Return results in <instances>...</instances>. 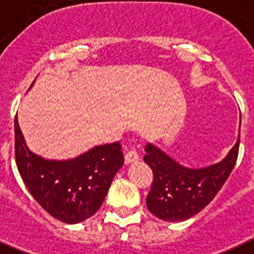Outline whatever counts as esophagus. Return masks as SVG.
I'll list each match as a JSON object with an SVG mask.
<instances>
[{"instance_id": "obj_1", "label": "esophagus", "mask_w": 254, "mask_h": 254, "mask_svg": "<svg viewBox=\"0 0 254 254\" xmlns=\"http://www.w3.org/2000/svg\"><path fill=\"white\" fill-rule=\"evenodd\" d=\"M137 160H139V154H137V152H136L135 149H129L128 152L126 153L125 162L127 163V165L132 162H136Z\"/></svg>"}]
</instances>
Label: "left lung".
I'll list each match as a JSON object with an SVG mask.
<instances>
[{
  "mask_svg": "<svg viewBox=\"0 0 254 254\" xmlns=\"http://www.w3.org/2000/svg\"><path fill=\"white\" fill-rule=\"evenodd\" d=\"M239 144L240 133L225 160L204 169L182 166L153 144H146L144 161L153 171L152 187L146 196L150 213L167 222L184 221L197 214L230 177L238 160Z\"/></svg>",
  "mask_w": 254,
  "mask_h": 254,
  "instance_id": "left-lung-1",
  "label": "left lung"
}]
</instances>
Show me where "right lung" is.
I'll use <instances>...</instances> for the list:
<instances>
[{"label":"right lung","instance_id":"add662e5","mask_svg":"<svg viewBox=\"0 0 254 254\" xmlns=\"http://www.w3.org/2000/svg\"><path fill=\"white\" fill-rule=\"evenodd\" d=\"M14 131L16 167L29 193L44 210L71 225L92 217L125 163L121 142L94 146L72 160L50 161L27 148L16 115Z\"/></svg>","mask_w":254,"mask_h":254}]
</instances>
